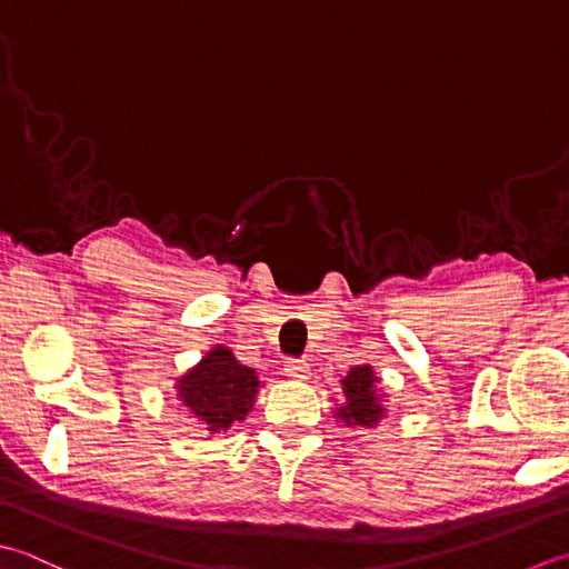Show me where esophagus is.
I'll return each mask as SVG.
<instances>
[{"mask_svg": "<svg viewBox=\"0 0 569 569\" xmlns=\"http://www.w3.org/2000/svg\"><path fill=\"white\" fill-rule=\"evenodd\" d=\"M284 373L295 380H307L309 378V363L307 361H287Z\"/></svg>", "mask_w": 569, "mask_h": 569, "instance_id": "1", "label": "esophagus"}]
</instances>
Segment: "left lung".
Listing matches in <instances>:
<instances>
[{"label":"left lung","instance_id":"obj_1","mask_svg":"<svg viewBox=\"0 0 569 569\" xmlns=\"http://www.w3.org/2000/svg\"><path fill=\"white\" fill-rule=\"evenodd\" d=\"M380 378L370 366H356L349 370V376L341 380L343 398L341 408H336V422L346 427H376L382 417H388L382 392L378 390Z\"/></svg>","mask_w":569,"mask_h":569}]
</instances>
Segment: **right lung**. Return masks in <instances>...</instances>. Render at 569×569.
Segmentation results:
<instances>
[{"instance_id":"obj_1","label":"right lung","mask_w":569,"mask_h":569,"mask_svg":"<svg viewBox=\"0 0 569 569\" xmlns=\"http://www.w3.org/2000/svg\"><path fill=\"white\" fill-rule=\"evenodd\" d=\"M260 380L228 346H213L177 380V398L189 417L211 435L242 422L258 400Z\"/></svg>"}]
</instances>
